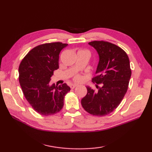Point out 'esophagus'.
<instances>
[{
    "label": "esophagus",
    "mask_w": 152,
    "mask_h": 152,
    "mask_svg": "<svg viewBox=\"0 0 152 152\" xmlns=\"http://www.w3.org/2000/svg\"><path fill=\"white\" fill-rule=\"evenodd\" d=\"M78 86V85H76V84H73V85H71L70 86V88L71 89H74L76 88V87Z\"/></svg>",
    "instance_id": "34e87169"
}]
</instances>
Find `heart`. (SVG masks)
Listing matches in <instances>:
<instances>
[{
    "label": "heart",
    "mask_w": 152,
    "mask_h": 152,
    "mask_svg": "<svg viewBox=\"0 0 152 152\" xmlns=\"http://www.w3.org/2000/svg\"><path fill=\"white\" fill-rule=\"evenodd\" d=\"M82 79H83L82 76H80V74H77V75H76L75 76H74V81L78 82H80V81H82Z\"/></svg>",
    "instance_id": "1"
}]
</instances>
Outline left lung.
<instances>
[{
    "mask_svg": "<svg viewBox=\"0 0 152 152\" xmlns=\"http://www.w3.org/2000/svg\"><path fill=\"white\" fill-rule=\"evenodd\" d=\"M97 51L99 61L92 81L101 84L97 91L86 87L87 95L81 103L90 114L104 116L114 111L127 91L131 76L128 56L121 48L105 41L89 42Z\"/></svg>",
    "mask_w": 152,
    "mask_h": 152,
    "instance_id": "1",
    "label": "left lung"
}]
</instances>
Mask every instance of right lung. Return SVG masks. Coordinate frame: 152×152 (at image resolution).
I'll list each match as a JSON object with an SVG mask.
<instances>
[{
  "label": "right lung",
  "instance_id": "add662e5",
  "mask_svg": "<svg viewBox=\"0 0 152 152\" xmlns=\"http://www.w3.org/2000/svg\"><path fill=\"white\" fill-rule=\"evenodd\" d=\"M66 46L61 42L39 45L26 55L19 66V81L25 97L41 115L60 112L64 96L70 90L66 83L50 85L53 71L59 69V53Z\"/></svg>",
  "mask_w": 152,
  "mask_h": 152
}]
</instances>
